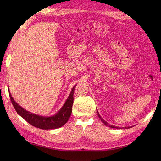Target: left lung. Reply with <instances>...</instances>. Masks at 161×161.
Segmentation results:
<instances>
[{
	"mask_svg": "<svg viewBox=\"0 0 161 161\" xmlns=\"http://www.w3.org/2000/svg\"><path fill=\"white\" fill-rule=\"evenodd\" d=\"M97 115H98V116H99V118H100V119L102 120V122L104 123V124L106 125V126H109V127H111V128H114V129H118L119 127H118V126H113V125H109L108 122H106L104 119H102V118H101V116L100 115V114H99V113H98V111H97ZM131 127H132V126H129V127H126V128H127V129H129V128H131Z\"/></svg>",
	"mask_w": 161,
	"mask_h": 161,
	"instance_id": "left-lung-1",
	"label": "left lung"
}]
</instances>
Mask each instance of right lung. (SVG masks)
I'll return each mask as SVG.
<instances>
[{"instance_id": "obj_1", "label": "right lung", "mask_w": 161, "mask_h": 161, "mask_svg": "<svg viewBox=\"0 0 161 161\" xmlns=\"http://www.w3.org/2000/svg\"><path fill=\"white\" fill-rule=\"evenodd\" d=\"M75 86H76V85L73 88L70 95L68 96L66 102H65L61 110L54 115L47 118L32 114V113L25 110L14 101L10 93H9V95L10 100H11L12 103L17 114L21 116L25 120L30 123L31 125L39 129H58L62 126L69 119L72 113V107H73L74 100L73 94Z\"/></svg>"}]
</instances>
